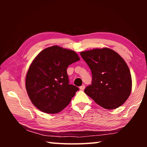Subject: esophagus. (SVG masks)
<instances>
[{
	"instance_id": "obj_1",
	"label": "esophagus",
	"mask_w": 147,
	"mask_h": 147,
	"mask_svg": "<svg viewBox=\"0 0 147 147\" xmlns=\"http://www.w3.org/2000/svg\"><path fill=\"white\" fill-rule=\"evenodd\" d=\"M84 89H85V85H82V86L80 87V89L81 91L84 90Z\"/></svg>"
}]
</instances>
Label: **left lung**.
Wrapping results in <instances>:
<instances>
[{
    "mask_svg": "<svg viewBox=\"0 0 147 147\" xmlns=\"http://www.w3.org/2000/svg\"><path fill=\"white\" fill-rule=\"evenodd\" d=\"M80 55L92 73V84L86 87L85 93L107 109L123 105L132 85L130 69L123 58L108 48L83 51Z\"/></svg>",
    "mask_w": 147,
    "mask_h": 147,
    "instance_id": "8db88e82",
    "label": "left lung"
}]
</instances>
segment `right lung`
Listing matches in <instances>:
<instances>
[{
    "instance_id": "add662e5",
    "label": "right lung",
    "mask_w": 147,
    "mask_h": 147,
    "mask_svg": "<svg viewBox=\"0 0 147 147\" xmlns=\"http://www.w3.org/2000/svg\"><path fill=\"white\" fill-rule=\"evenodd\" d=\"M80 60L75 52L57 45L44 49L32 62L26 76V89L32 104L43 112L61 111L78 88L69 84L67 69Z\"/></svg>"
}]
</instances>
